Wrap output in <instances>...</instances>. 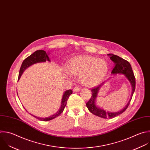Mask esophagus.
I'll list each match as a JSON object with an SVG mask.
<instances>
[{
	"label": "esophagus",
	"instance_id": "34e87169",
	"mask_svg": "<svg viewBox=\"0 0 150 150\" xmlns=\"http://www.w3.org/2000/svg\"><path fill=\"white\" fill-rule=\"evenodd\" d=\"M79 90H80V87L79 86H76L74 88V92H78V91H79Z\"/></svg>",
	"mask_w": 150,
	"mask_h": 150
}]
</instances>
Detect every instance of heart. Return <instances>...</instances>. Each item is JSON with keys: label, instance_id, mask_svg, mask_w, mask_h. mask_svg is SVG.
I'll list each match as a JSON object with an SVG mask.
<instances>
[{"label": "heart", "instance_id": "1", "mask_svg": "<svg viewBox=\"0 0 150 150\" xmlns=\"http://www.w3.org/2000/svg\"><path fill=\"white\" fill-rule=\"evenodd\" d=\"M67 75L81 76V82L86 86L98 83L107 74L108 69L107 63L99 58L91 57H79L71 61L68 66Z\"/></svg>", "mask_w": 150, "mask_h": 150}]
</instances>
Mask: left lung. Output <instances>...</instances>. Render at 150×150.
I'll list each match as a JSON object with an SVG mask.
<instances>
[{
    "label": "left lung",
    "mask_w": 150,
    "mask_h": 150,
    "mask_svg": "<svg viewBox=\"0 0 150 150\" xmlns=\"http://www.w3.org/2000/svg\"><path fill=\"white\" fill-rule=\"evenodd\" d=\"M108 55H110L111 57L110 59L115 64L114 67L112 71V74H124L125 75V76L127 78V79L129 80V81L130 82V83L132 85V93H131L130 100L129 101L128 103L127 104V105L125 107V108L123 110H122L118 112H107V111L103 110V109H101V108L97 107L95 105V99H96V98L97 96L98 91L99 88H100V86L102 85H99L98 86H96L92 88V89H91L92 96H91V98L89 99V100L86 104V107L88 108V109L91 113H92L93 114H94L99 117L103 118H113L119 115L120 114H122V112H124L127 110V108L128 107V106L130 104V102L131 101L133 93L135 89V76H134V74L132 71V69L130 64L127 61L122 59V58H121L117 55L110 54H108ZM103 83H104V82Z\"/></svg>",
    "instance_id": "8db88e82"
}]
</instances>
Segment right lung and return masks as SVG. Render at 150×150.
I'll return each instance as SVG.
<instances>
[{
    "label": "right lung",
    "mask_w": 150,
    "mask_h": 150,
    "mask_svg": "<svg viewBox=\"0 0 150 150\" xmlns=\"http://www.w3.org/2000/svg\"><path fill=\"white\" fill-rule=\"evenodd\" d=\"M46 61H50V59L46 54V52L45 51H43V50H38V51H35L34 53L31 54L30 56L27 57L22 62V65L20 68L19 73V76H18V79L20 78L21 76L22 75V73L23 71L29 67L30 65L38 63V62H46ZM72 93V91L71 89L67 90L65 92L63 98H62V100L61 103V106L60 110L55 114L48 117L46 118H39L36 117L35 116H33L34 117L36 118L37 119L42 121H50L52 119H54L58 117L60 114H61L67 105V101L69 97V96Z\"/></svg>",
    "instance_id": "obj_1"
}]
</instances>
